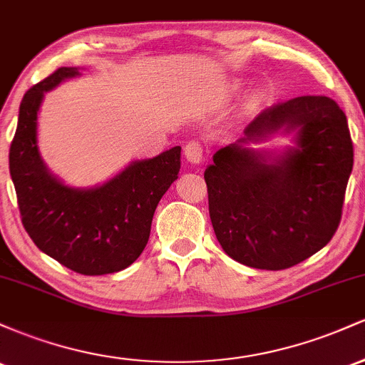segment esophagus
Returning <instances> with one entry per match:
<instances>
[{
	"label": "esophagus",
	"mask_w": 365,
	"mask_h": 365,
	"mask_svg": "<svg viewBox=\"0 0 365 365\" xmlns=\"http://www.w3.org/2000/svg\"><path fill=\"white\" fill-rule=\"evenodd\" d=\"M183 153H185L187 161H190L192 165H199V163H202L204 148L200 142H197V140L187 142L185 148H183Z\"/></svg>",
	"instance_id": "obj_1"
}]
</instances>
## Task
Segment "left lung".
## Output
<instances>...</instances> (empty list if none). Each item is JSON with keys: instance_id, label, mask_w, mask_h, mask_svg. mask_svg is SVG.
Segmentation results:
<instances>
[{"instance_id": "obj_1", "label": "left lung", "mask_w": 365, "mask_h": 365, "mask_svg": "<svg viewBox=\"0 0 365 365\" xmlns=\"http://www.w3.org/2000/svg\"><path fill=\"white\" fill-rule=\"evenodd\" d=\"M279 128L297 130V148L271 157L245 148ZM244 133L204 171L212 228L235 261L287 269L321 250L341 221L354 168L346 116L326 96H302L266 108Z\"/></svg>"}]
</instances>
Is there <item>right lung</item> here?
Here are the masks:
<instances>
[{"label": "right lung", "mask_w": 365, "mask_h": 365, "mask_svg": "<svg viewBox=\"0 0 365 365\" xmlns=\"http://www.w3.org/2000/svg\"><path fill=\"white\" fill-rule=\"evenodd\" d=\"M77 68L61 66L25 92L10 145L22 225L32 242L68 269L86 276L125 269L145 249L154 211L178 178L182 148L135 161L96 188L66 187L49 173L37 149V111L44 92Z\"/></svg>", "instance_id": "right-lung-1"}]
</instances>
